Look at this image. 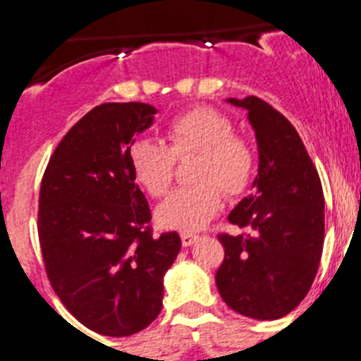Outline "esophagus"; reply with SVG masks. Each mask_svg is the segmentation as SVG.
<instances>
[{"label":"esophagus","mask_w":361,"mask_h":361,"mask_svg":"<svg viewBox=\"0 0 361 361\" xmlns=\"http://www.w3.org/2000/svg\"><path fill=\"white\" fill-rule=\"evenodd\" d=\"M180 240H183V245H193L197 240H199V235H193V233H183L180 235Z\"/></svg>","instance_id":"1"}]
</instances>
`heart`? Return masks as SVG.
<instances>
[{
	"mask_svg": "<svg viewBox=\"0 0 361 361\" xmlns=\"http://www.w3.org/2000/svg\"><path fill=\"white\" fill-rule=\"evenodd\" d=\"M166 146L155 139H137L128 149L135 180L152 197L164 195L173 180L175 157L199 153L190 186L177 188L159 204L155 216L162 228L199 231L222 208L226 195H242L257 171V153L244 137L233 135V123L209 106L193 108L168 126ZM221 187L219 188L218 186Z\"/></svg>",
	"mask_w": 361,
	"mask_h": 361,
	"instance_id": "b5f03b06",
	"label": "heart"
}]
</instances>
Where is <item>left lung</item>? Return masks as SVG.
<instances>
[{"label":"left lung","instance_id":"obj_1","mask_svg":"<svg viewBox=\"0 0 361 361\" xmlns=\"http://www.w3.org/2000/svg\"><path fill=\"white\" fill-rule=\"evenodd\" d=\"M247 111L257 137L253 193L229 213L245 235H220L226 250L216 289L238 314L255 320L286 317L305 298L324 247V191L298 132L262 99L229 97Z\"/></svg>","mask_w":361,"mask_h":361}]
</instances>
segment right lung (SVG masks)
<instances>
[{
  "label": "right lung",
  "mask_w": 361,
  "mask_h": 361,
  "mask_svg": "<svg viewBox=\"0 0 361 361\" xmlns=\"http://www.w3.org/2000/svg\"><path fill=\"white\" fill-rule=\"evenodd\" d=\"M146 103H104L73 124L50 157L39 191L44 267L54 291L86 329L130 336L162 309L178 233L153 237L128 149L155 121Z\"/></svg>",
  "instance_id": "add662e5"
}]
</instances>
